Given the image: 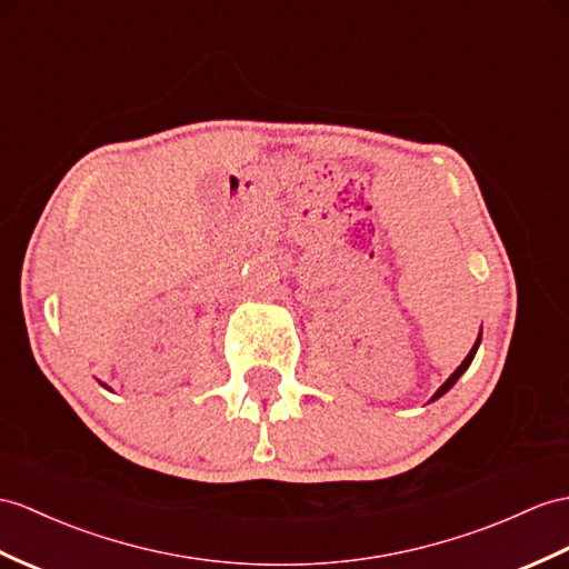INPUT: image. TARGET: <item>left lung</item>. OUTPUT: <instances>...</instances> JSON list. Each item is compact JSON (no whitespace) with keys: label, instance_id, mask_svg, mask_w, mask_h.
<instances>
[{"label":"left lung","instance_id":"8db88e82","mask_svg":"<svg viewBox=\"0 0 569 569\" xmlns=\"http://www.w3.org/2000/svg\"><path fill=\"white\" fill-rule=\"evenodd\" d=\"M478 345H480V336H478V340H476V345H473V348H470V352L466 355V359H463V362L459 365V369H456L453 373H451V377L445 381V383H441L439 386V391L432 396V400H437V398H441V396H445L449 389H451V386L456 383V381H459L461 379V373L470 367V362H473V357H476V352H478Z\"/></svg>","mask_w":569,"mask_h":569}]
</instances>
